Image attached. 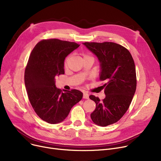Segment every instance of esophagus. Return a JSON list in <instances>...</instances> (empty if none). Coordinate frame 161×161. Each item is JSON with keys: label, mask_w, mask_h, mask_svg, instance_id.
<instances>
[{"label": "esophagus", "mask_w": 161, "mask_h": 161, "mask_svg": "<svg viewBox=\"0 0 161 161\" xmlns=\"http://www.w3.org/2000/svg\"><path fill=\"white\" fill-rule=\"evenodd\" d=\"M89 94L87 93V92H83V98H86V99H88L89 98Z\"/></svg>", "instance_id": "1"}]
</instances>
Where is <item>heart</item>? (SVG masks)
I'll return each mask as SVG.
<instances>
[{"instance_id":"obj_1","label":"heart","mask_w":161,"mask_h":161,"mask_svg":"<svg viewBox=\"0 0 161 161\" xmlns=\"http://www.w3.org/2000/svg\"><path fill=\"white\" fill-rule=\"evenodd\" d=\"M88 55H84V57H87ZM70 58V55H69L66 58V59H65V61H64V64H65V65H66L67 64V63H68V62H69V58Z\"/></svg>"}]
</instances>
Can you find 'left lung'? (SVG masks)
<instances>
[{"mask_svg": "<svg viewBox=\"0 0 161 161\" xmlns=\"http://www.w3.org/2000/svg\"><path fill=\"white\" fill-rule=\"evenodd\" d=\"M97 55L100 63V80L104 85L106 97L90 95L96 104L91 114L92 121L97 125L106 126L115 123L127 111L136 89V74L134 61L125 47L114 42L83 43Z\"/></svg>", "mask_w": 161, "mask_h": 161, "instance_id": "1", "label": "left lung"}]
</instances>
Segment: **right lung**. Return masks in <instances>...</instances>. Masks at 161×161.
Listing matches in <instances>:
<instances>
[{"label":"right lung","mask_w":161,"mask_h":161,"mask_svg":"<svg viewBox=\"0 0 161 161\" xmlns=\"http://www.w3.org/2000/svg\"><path fill=\"white\" fill-rule=\"evenodd\" d=\"M80 45L56 38L42 40L32 49L25 71V85L31 104L43 121L62 122L81 100L77 89L64 91L55 86V78L64 74L65 57Z\"/></svg>","instance_id":"right-lung-1"}]
</instances>
